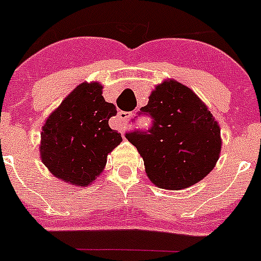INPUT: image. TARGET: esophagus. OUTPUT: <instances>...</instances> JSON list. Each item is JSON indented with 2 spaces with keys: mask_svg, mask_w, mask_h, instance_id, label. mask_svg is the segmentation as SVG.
Returning <instances> with one entry per match:
<instances>
[{
  "mask_svg": "<svg viewBox=\"0 0 261 261\" xmlns=\"http://www.w3.org/2000/svg\"><path fill=\"white\" fill-rule=\"evenodd\" d=\"M130 115H132V113H128V111H119L118 115H116V119H115L116 128L120 129V130H123V129L125 128L126 121L129 120Z\"/></svg>",
  "mask_w": 261,
  "mask_h": 261,
  "instance_id": "34e87169",
  "label": "esophagus"
}]
</instances>
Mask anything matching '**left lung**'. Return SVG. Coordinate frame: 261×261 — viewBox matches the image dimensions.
I'll list each match as a JSON object with an SVG mask.
<instances>
[{
    "instance_id": "left-lung-1",
    "label": "left lung",
    "mask_w": 261,
    "mask_h": 261,
    "mask_svg": "<svg viewBox=\"0 0 261 261\" xmlns=\"http://www.w3.org/2000/svg\"><path fill=\"white\" fill-rule=\"evenodd\" d=\"M141 114L152 118L151 128L125 137L137 147L153 185L182 190L212 172L222 150L220 126L192 89L164 81L151 92Z\"/></svg>"
}]
</instances>
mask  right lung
I'll use <instances>...</instances> for the list:
<instances>
[{"label": "right lung", "instance_id": "obj_1", "mask_svg": "<svg viewBox=\"0 0 261 261\" xmlns=\"http://www.w3.org/2000/svg\"><path fill=\"white\" fill-rule=\"evenodd\" d=\"M115 115V105L106 102L98 82L79 84L42 128V163L64 182L89 186L121 142L120 133L109 126V119Z\"/></svg>", "mask_w": 261, "mask_h": 261}]
</instances>
